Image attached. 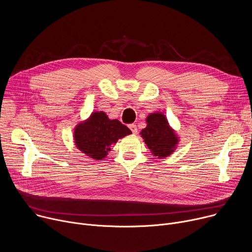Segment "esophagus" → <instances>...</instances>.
<instances>
[{"label": "esophagus", "instance_id": "obj_1", "mask_svg": "<svg viewBox=\"0 0 252 252\" xmlns=\"http://www.w3.org/2000/svg\"><path fill=\"white\" fill-rule=\"evenodd\" d=\"M128 127L130 128V130H131V132H132V133H134V134H135V133L137 132V127H136V126H135L134 124L129 125V126H128Z\"/></svg>", "mask_w": 252, "mask_h": 252}]
</instances>
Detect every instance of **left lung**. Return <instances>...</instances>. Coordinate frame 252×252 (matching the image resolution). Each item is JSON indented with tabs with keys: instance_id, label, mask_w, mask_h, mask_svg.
I'll use <instances>...</instances> for the list:
<instances>
[{
	"instance_id": "obj_1",
	"label": "left lung",
	"mask_w": 252,
	"mask_h": 252,
	"mask_svg": "<svg viewBox=\"0 0 252 252\" xmlns=\"http://www.w3.org/2000/svg\"><path fill=\"white\" fill-rule=\"evenodd\" d=\"M148 126L140 131L142 138L152 153L160 158L169 156L177 143V136L169 127L161 113L151 114L147 119Z\"/></svg>"
}]
</instances>
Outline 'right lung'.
I'll use <instances>...</instances> for the list:
<instances>
[{
    "instance_id": "1",
    "label": "right lung",
    "mask_w": 252,
    "mask_h": 252,
    "mask_svg": "<svg viewBox=\"0 0 252 252\" xmlns=\"http://www.w3.org/2000/svg\"><path fill=\"white\" fill-rule=\"evenodd\" d=\"M130 133V129L120 121L110 120L99 112L93 113L87 122L77 126L75 141L80 151L99 160L106 156L111 145Z\"/></svg>"
}]
</instances>
